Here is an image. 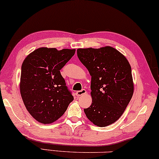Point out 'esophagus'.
<instances>
[{
  "instance_id": "esophagus-1",
  "label": "esophagus",
  "mask_w": 159,
  "mask_h": 159,
  "mask_svg": "<svg viewBox=\"0 0 159 159\" xmlns=\"http://www.w3.org/2000/svg\"><path fill=\"white\" fill-rule=\"evenodd\" d=\"M75 94H76V96L80 97V96H82V95H84V94H86V89H82V90H81V91H77Z\"/></svg>"
}]
</instances>
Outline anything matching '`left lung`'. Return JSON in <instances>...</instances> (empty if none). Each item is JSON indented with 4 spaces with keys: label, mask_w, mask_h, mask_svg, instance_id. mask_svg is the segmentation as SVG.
Wrapping results in <instances>:
<instances>
[{
    "label": "left lung",
    "mask_w": 159,
    "mask_h": 159,
    "mask_svg": "<svg viewBox=\"0 0 159 159\" xmlns=\"http://www.w3.org/2000/svg\"><path fill=\"white\" fill-rule=\"evenodd\" d=\"M77 55L91 75L92 102L86 117L99 127L115 122L134 94L131 67L125 56L111 46L78 48Z\"/></svg>",
    "instance_id": "8db88e82"
}]
</instances>
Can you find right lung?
<instances>
[{
  "label": "right lung",
  "instance_id": "add662e5",
  "mask_svg": "<svg viewBox=\"0 0 159 159\" xmlns=\"http://www.w3.org/2000/svg\"><path fill=\"white\" fill-rule=\"evenodd\" d=\"M75 49L39 48L22 64L20 90L26 109L39 122L53 123L63 115L73 96L66 86L60 70Z\"/></svg>",
  "mask_w": 159,
  "mask_h": 159
}]
</instances>
